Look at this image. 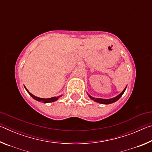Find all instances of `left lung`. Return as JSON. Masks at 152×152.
I'll use <instances>...</instances> for the list:
<instances>
[{
	"label": "left lung",
	"instance_id": "1",
	"mask_svg": "<svg viewBox=\"0 0 152 152\" xmlns=\"http://www.w3.org/2000/svg\"><path fill=\"white\" fill-rule=\"evenodd\" d=\"M126 88H127V87H126ZM126 88H125L124 90H123V91H122L121 93L120 94L118 95V96H117L116 97L113 98V99H98V98H94V97H92L91 96H90V95H89V96H90V98H91V99L92 100H93L94 101H95V102H99V103L104 104H110V103H113V102H116L117 101H118V100H119V99H120L121 96H122V95L123 94V93H124V92L125 91V89H126Z\"/></svg>",
	"mask_w": 152,
	"mask_h": 152
}]
</instances>
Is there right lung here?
Listing matches in <instances>:
<instances>
[{
	"label": "right lung",
	"instance_id": "right-lung-1",
	"mask_svg": "<svg viewBox=\"0 0 152 152\" xmlns=\"http://www.w3.org/2000/svg\"><path fill=\"white\" fill-rule=\"evenodd\" d=\"M25 89H26V91H27L28 93H29L33 99H35L36 101H39V102H44V103H48V102H54L56 101H57V100L59 99V98L61 97V96H54V97H51V98H50V99H42V98H39L37 96H34V95L32 94L31 92H29V91H28V90L25 88Z\"/></svg>",
	"mask_w": 152,
	"mask_h": 152
}]
</instances>
